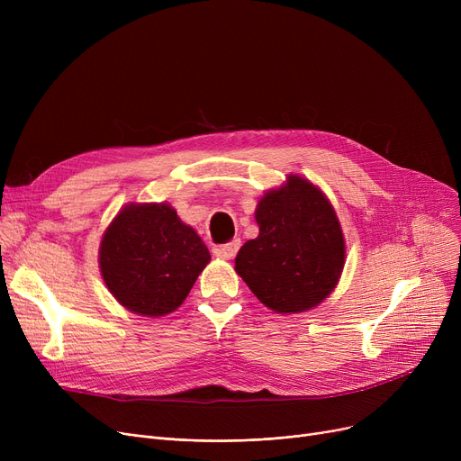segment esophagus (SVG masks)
<instances>
[{"label": "esophagus", "instance_id": "obj_1", "mask_svg": "<svg viewBox=\"0 0 461 461\" xmlns=\"http://www.w3.org/2000/svg\"><path fill=\"white\" fill-rule=\"evenodd\" d=\"M239 247H240V240H239V239H233V240H230V243H226V245L216 247V249H214V254H216L218 258L231 259V258L237 254Z\"/></svg>", "mask_w": 461, "mask_h": 461}]
</instances>
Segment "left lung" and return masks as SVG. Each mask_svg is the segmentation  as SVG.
I'll list each match as a JSON object with an SVG mask.
<instances>
[{
    "label": "left lung",
    "instance_id": "obj_1",
    "mask_svg": "<svg viewBox=\"0 0 461 461\" xmlns=\"http://www.w3.org/2000/svg\"><path fill=\"white\" fill-rule=\"evenodd\" d=\"M259 235L235 258V271L252 294L278 313L318 306L338 284L346 243L340 222L323 192L289 176L256 209Z\"/></svg>",
    "mask_w": 461,
    "mask_h": 461
}]
</instances>
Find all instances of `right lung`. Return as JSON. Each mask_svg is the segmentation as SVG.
<instances>
[{
  "instance_id": "right-lung-1",
  "label": "right lung",
  "mask_w": 461,
  "mask_h": 461,
  "mask_svg": "<svg viewBox=\"0 0 461 461\" xmlns=\"http://www.w3.org/2000/svg\"><path fill=\"white\" fill-rule=\"evenodd\" d=\"M211 254L166 203H132L106 230L99 261L112 295L141 316H164L186 299Z\"/></svg>"
}]
</instances>
